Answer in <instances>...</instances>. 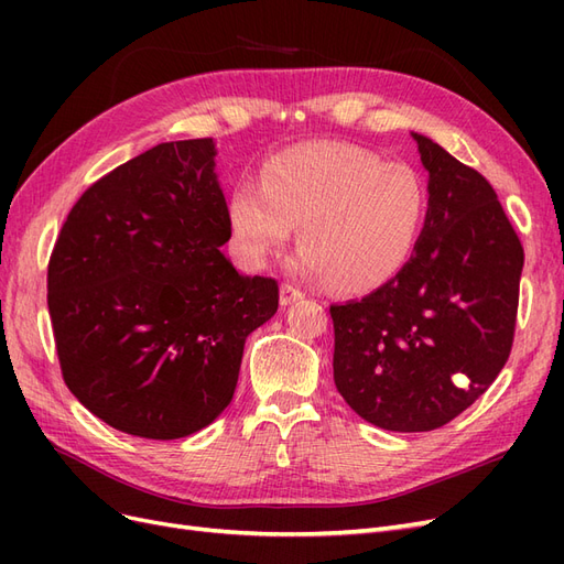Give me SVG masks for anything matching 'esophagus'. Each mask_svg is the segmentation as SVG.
I'll return each instance as SVG.
<instances>
[{
  "mask_svg": "<svg viewBox=\"0 0 564 564\" xmlns=\"http://www.w3.org/2000/svg\"><path fill=\"white\" fill-rule=\"evenodd\" d=\"M299 299H303L301 289L294 286L292 282H284L282 289H280V303H282V305H292V303L299 301Z\"/></svg>",
  "mask_w": 564,
  "mask_h": 564,
  "instance_id": "1",
  "label": "esophagus"
}]
</instances>
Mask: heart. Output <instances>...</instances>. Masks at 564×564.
I'll return each instance as SVG.
<instances>
[{
  "label": "heart",
  "instance_id": "1",
  "mask_svg": "<svg viewBox=\"0 0 564 564\" xmlns=\"http://www.w3.org/2000/svg\"><path fill=\"white\" fill-rule=\"evenodd\" d=\"M429 193L412 166L383 162L346 143H305L270 158L259 185L230 195V242L259 270L294 224L296 268L362 294L392 280L414 253Z\"/></svg>",
  "mask_w": 564,
  "mask_h": 564
}]
</instances>
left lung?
Masks as SVG:
<instances>
[{"label": "left lung", "mask_w": 564, "mask_h": 564, "mask_svg": "<svg viewBox=\"0 0 564 564\" xmlns=\"http://www.w3.org/2000/svg\"><path fill=\"white\" fill-rule=\"evenodd\" d=\"M429 214L412 259L360 301L332 305L334 383L386 431L442 429L513 348L524 249L489 181L414 133Z\"/></svg>", "instance_id": "left-lung-1"}]
</instances>
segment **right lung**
Instances as JSON below:
<instances>
[{
  "label": "right lung",
  "mask_w": 564,
  "mask_h": 564,
  "mask_svg": "<svg viewBox=\"0 0 564 564\" xmlns=\"http://www.w3.org/2000/svg\"><path fill=\"white\" fill-rule=\"evenodd\" d=\"M214 141L160 143L91 183L48 259L65 386L112 429L176 440L230 404L247 336L278 313L275 278L220 253L228 204Z\"/></svg>",
  "instance_id": "right-lung-1"
}]
</instances>
